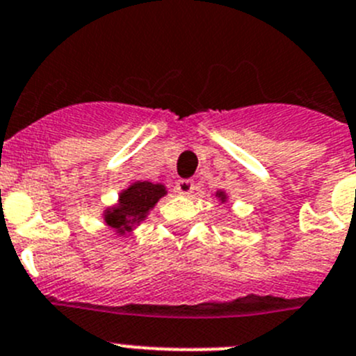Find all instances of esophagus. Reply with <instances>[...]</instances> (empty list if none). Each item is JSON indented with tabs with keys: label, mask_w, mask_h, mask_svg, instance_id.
Instances as JSON below:
<instances>
[{
	"label": "esophagus",
	"mask_w": 356,
	"mask_h": 356,
	"mask_svg": "<svg viewBox=\"0 0 356 356\" xmlns=\"http://www.w3.org/2000/svg\"><path fill=\"white\" fill-rule=\"evenodd\" d=\"M195 191V184L192 180H178L176 181V192L181 195H191Z\"/></svg>",
	"instance_id": "34e87169"
}]
</instances>
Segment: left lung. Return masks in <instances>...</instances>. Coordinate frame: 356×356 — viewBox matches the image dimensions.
<instances>
[{
	"label": "left lung",
	"instance_id": "left-lung-1",
	"mask_svg": "<svg viewBox=\"0 0 356 356\" xmlns=\"http://www.w3.org/2000/svg\"><path fill=\"white\" fill-rule=\"evenodd\" d=\"M216 195H218V197L222 199V202L225 201V199H227V197H225V194H223V192H216Z\"/></svg>",
	"mask_w": 356,
	"mask_h": 356
}]
</instances>
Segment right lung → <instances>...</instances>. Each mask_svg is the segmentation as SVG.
Segmentation results:
<instances>
[{
  "label": "right lung",
  "instance_id": "right-lung-1",
  "mask_svg": "<svg viewBox=\"0 0 356 356\" xmlns=\"http://www.w3.org/2000/svg\"><path fill=\"white\" fill-rule=\"evenodd\" d=\"M165 195V187L150 181H136L120 194L118 204L104 211V222L118 234L133 231V227L145 220L147 213Z\"/></svg>",
  "mask_w": 356,
  "mask_h": 356
}]
</instances>
